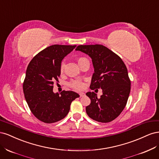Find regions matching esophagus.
<instances>
[{
	"mask_svg": "<svg viewBox=\"0 0 159 159\" xmlns=\"http://www.w3.org/2000/svg\"><path fill=\"white\" fill-rule=\"evenodd\" d=\"M80 97H84V96H85V93H80Z\"/></svg>",
	"mask_w": 159,
	"mask_h": 159,
	"instance_id": "esophagus-1",
	"label": "esophagus"
}]
</instances>
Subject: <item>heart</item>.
<instances>
[{"label": "heart", "mask_w": 159, "mask_h": 159, "mask_svg": "<svg viewBox=\"0 0 159 159\" xmlns=\"http://www.w3.org/2000/svg\"><path fill=\"white\" fill-rule=\"evenodd\" d=\"M84 59H85V57H79L78 63H80V62ZM64 68V61H61V63L60 64V71L61 72L63 71ZM69 85L71 88H73L74 89L81 90V89H83L84 88L85 84L83 82V81H81L80 80H72L69 83Z\"/></svg>", "instance_id": "heart-1"}]
</instances>
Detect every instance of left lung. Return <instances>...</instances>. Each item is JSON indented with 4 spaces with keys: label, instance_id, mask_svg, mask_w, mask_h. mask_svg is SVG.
<instances>
[{
    "label": "left lung",
    "instance_id": "left-lung-1",
    "mask_svg": "<svg viewBox=\"0 0 159 159\" xmlns=\"http://www.w3.org/2000/svg\"><path fill=\"white\" fill-rule=\"evenodd\" d=\"M76 50L88 54L92 60L94 73L90 88L102 89L99 98L88 92L91 103L85 110L88 116L96 121L109 123L123 111L131 91V80L127 67L117 54L101 44L79 45Z\"/></svg>",
    "mask_w": 159,
    "mask_h": 159
}]
</instances>
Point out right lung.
I'll return each instance as SVG.
<instances>
[{"label":"right lung","instance_id":"1","mask_svg":"<svg viewBox=\"0 0 159 159\" xmlns=\"http://www.w3.org/2000/svg\"><path fill=\"white\" fill-rule=\"evenodd\" d=\"M75 48L54 44L36 54L27 67L23 82L25 98L31 112L40 121L53 123L63 119L73 101L80 95L71 91L61 95L53 92L54 83L59 82L60 64L64 57Z\"/></svg>","mask_w":159,"mask_h":159}]
</instances>
